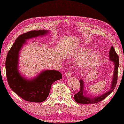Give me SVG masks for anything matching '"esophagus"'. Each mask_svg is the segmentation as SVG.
I'll return each mask as SVG.
<instances>
[{"label":"esophagus","instance_id":"obj_1","mask_svg":"<svg viewBox=\"0 0 124 124\" xmlns=\"http://www.w3.org/2000/svg\"><path fill=\"white\" fill-rule=\"evenodd\" d=\"M65 76H66V78H69L71 76H72V72H71L70 70L68 71V72L65 73Z\"/></svg>","mask_w":124,"mask_h":124}]
</instances>
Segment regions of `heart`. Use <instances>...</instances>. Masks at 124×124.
Returning a JSON list of instances; mask_svg holds the SVG:
<instances>
[{"mask_svg":"<svg viewBox=\"0 0 124 124\" xmlns=\"http://www.w3.org/2000/svg\"><path fill=\"white\" fill-rule=\"evenodd\" d=\"M91 51L89 49H86V48H83L78 52L76 54V56L78 57H85L89 55L90 54ZM100 59V54L98 52H95L91 54L89 58H87L86 60L85 61L83 62V65L86 67L92 66L97 63V62L99 61Z\"/></svg>","mask_w":124,"mask_h":124,"instance_id":"b5f03b06","label":"heart"}]
</instances>
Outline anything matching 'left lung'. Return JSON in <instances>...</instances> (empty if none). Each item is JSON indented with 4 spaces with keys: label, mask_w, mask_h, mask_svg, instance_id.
<instances>
[{
    "label": "left lung",
    "mask_w": 124,
    "mask_h": 124,
    "mask_svg": "<svg viewBox=\"0 0 124 124\" xmlns=\"http://www.w3.org/2000/svg\"><path fill=\"white\" fill-rule=\"evenodd\" d=\"M109 59L113 62L114 65V70L113 76H112V79L111 84L110 88L106 93H103V94L98 96H89L87 94L86 91L85 90V83L84 80L81 79L79 81L80 85V90L78 93L74 95V99L76 103L79 104H94L99 103L101 101L105 98L110 94L112 93V91L115 89L116 86V82H117L118 78V68L119 66V57L116 54V51L113 46H111L110 48V51L109 52Z\"/></svg>",
    "instance_id": "8db88e82"
}]
</instances>
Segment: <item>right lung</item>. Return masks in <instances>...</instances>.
I'll use <instances>...</instances> for the list:
<instances>
[{"label": "right lung", "mask_w": 124, "mask_h": 124, "mask_svg": "<svg viewBox=\"0 0 124 124\" xmlns=\"http://www.w3.org/2000/svg\"><path fill=\"white\" fill-rule=\"evenodd\" d=\"M49 32L42 30L28 31L20 35L16 39L7 55L5 66L8 85L16 94L27 101L43 102L49 95L52 83L62 78L59 71L44 70L35 78L26 79L18 70L19 54L26 39L44 36Z\"/></svg>", "instance_id": "right-lung-1"}]
</instances>
